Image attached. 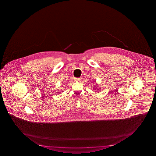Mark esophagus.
Returning a JSON list of instances; mask_svg holds the SVG:
<instances>
[{
	"mask_svg": "<svg viewBox=\"0 0 156 156\" xmlns=\"http://www.w3.org/2000/svg\"><path fill=\"white\" fill-rule=\"evenodd\" d=\"M74 80H75V81L76 82H79V81H80V80H81V78H77V77H76V78H75V79H74Z\"/></svg>",
	"mask_w": 156,
	"mask_h": 156,
	"instance_id": "obj_1",
	"label": "esophagus"
}]
</instances>
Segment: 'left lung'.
<instances>
[{
	"mask_svg": "<svg viewBox=\"0 0 156 156\" xmlns=\"http://www.w3.org/2000/svg\"><path fill=\"white\" fill-rule=\"evenodd\" d=\"M97 90V89H96V90Z\"/></svg>",
	"mask_w": 156,
	"mask_h": 156,
	"instance_id": "left-lung-1",
	"label": "left lung"
}]
</instances>
